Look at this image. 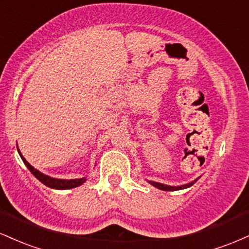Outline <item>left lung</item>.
Returning a JSON list of instances; mask_svg holds the SVG:
<instances>
[{"label":"left lung","instance_id":"obj_1","mask_svg":"<svg viewBox=\"0 0 249 249\" xmlns=\"http://www.w3.org/2000/svg\"><path fill=\"white\" fill-rule=\"evenodd\" d=\"M194 182H196V181L190 182V184H187V185H182V186H167V185L159 184V182H154V181H150V184L153 185L154 187L159 188V190H162V191H177V190H182V188H186V187L192 186Z\"/></svg>","mask_w":249,"mask_h":249}]
</instances>
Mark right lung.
<instances>
[{
    "label": "right lung",
    "instance_id": "obj_1",
    "mask_svg": "<svg viewBox=\"0 0 249 249\" xmlns=\"http://www.w3.org/2000/svg\"><path fill=\"white\" fill-rule=\"evenodd\" d=\"M18 153H19V156H21L22 160H23V162L25 164V166L29 168L30 172L33 173L34 176H35L36 178L42 182V184H44L45 186H48L50 188H56V190H69V188H73V187L79 186V185H82L83 182H85V180H87L85 178L64 180V179H55V178H51V177L44 176V174L39 172V171H37L36 168H34L29 164V162L25 160L24 157L22 156L21 152H19V150H18Z\"/></svg>",
    "mask_w": 249,
    "mask_h": 249
}]
</instances>
